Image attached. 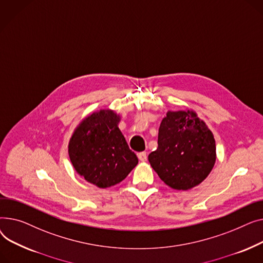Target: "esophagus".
Masks as SVG:
<instances>
[{
	"label": "esophagus",
	"instance_id": "obj_1",
	"mask_svg": "<svg viewBox=\"0 0 263 263\" xmlns=\"http://www.w3.org/2000/svg\"><path fill=\"white\" fill-rule=\"evenodd\" d=\"M138 158H139V160H140V161H146V159H147V154H146V152L139 153V154H138Z\"/></svg>",
	"mask_w": 263,
	"mask_h": 263
}]
</instances>
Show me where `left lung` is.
<instances>
[{"label": "left lung", "instance_id": "obj_1", "mask_svg": "<svg viewBox=\"0 0 263 263\" xmlns=\"http://www.w3.org/2000/svg\"><path fill=\"white\" fill-rule=\"evenodd\" d=\"M215 159V141L206 123L192 110L167 111L158 147L148 155L160 179L175 190H189L209 175Z\"/></svg>", "mask_w": 263, "mask_h": 263}]
</instances>
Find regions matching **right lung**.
Segmentation results:
<instances>
[{
  "label": "right lung",
  "mask_w": 263,
  "mask_h": 263,
  "mask_svg": "<svg viewBox=\"0 0 263 263\" xmlns=\"http://www.w3.org/2000/svg\"><path fill=\"white\" fill-rule=\"evenodd\" d=\"M119 122L120 116L112 110L93 112L81 122L70 139L69 156L76 172L99 188L121 182L138 163Z\"/></svg>",
  "instance_id": "1"
}]
</instances>
